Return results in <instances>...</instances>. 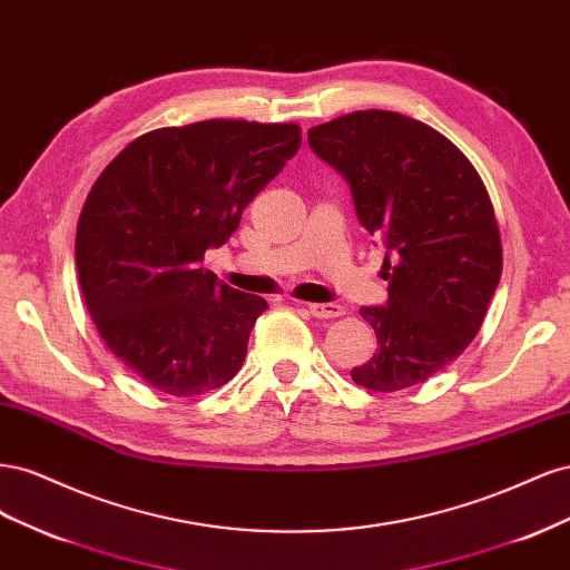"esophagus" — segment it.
I'll use <instances>...</instances> for the list:
<instances>
[{
	"mask_svg": "<svg viewBox=\"0 0 570 570\" xmlns=\"http://www.w3.org/2000/svg\"><path fill=\"white\" fill-rule=\"evenodd\" d=\"M308 314L316 318H337L342 316L340 304H308Z\"/></svg>",
	"mask_w": 570,
	"mask_h": 570,
	"instance_id": "1",
	"label": "esophagus"
}]
</instances>
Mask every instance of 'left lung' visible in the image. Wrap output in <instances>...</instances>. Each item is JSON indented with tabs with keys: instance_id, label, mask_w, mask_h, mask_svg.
I'll return each mask as SVG.
<instances>
[{
	"instance_id": "1",
	"label": "left lung",
	"mask_w": 570,
	"mask_h": 570,
	"mask_svg": "<svg viewBox=\"0 0 570 570\" xmlns=\"http://www.w3.org/2000/svg\"><path fill=\"white\" fill-rule=\"evenodd\" d=\"M308 147L347 178L361 226L387 249V304L358 312L381 347L352 381L371 392L425 383L469 347L502 278L488 189L452 140L396 111L327 120Z\"/></svg>"
}]
</instances>
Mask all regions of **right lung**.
<instances>
[{
    "label": "right lung",
    "instance_id": "add662e5",
    "mask_svg": "<svg viewBox=\"0 0 570 570\" xmlns=\"http://www.w3.org/2000/svg\"><path fill=\"white\" fill-rule=\"evenodd\" d=\"M302 145L297 124L209 118L157 128L101 170L78 218L85 306L111 354L170 396L226 385L268 304L218 283L204 252Z\"/></svg>",
    "mask_w": 570,
    "mask_h": 570
}]
</instances>
